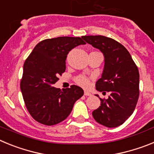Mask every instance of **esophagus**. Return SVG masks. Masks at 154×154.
I'll return each mask as SVG.
<instances>
[{
	"mask_svg": "<svg viewBox=\"0 0 154 154\" xmlns=\"http://www.w3.org/2000/svg\"><path fill=\"white\" fill-rule=\"evenodd\" d=\"M84 95H85V96H92V94H91L89 92H87V91H85V92H84Z\"/></svg>",
	"mask_w": 154,
	"mask_h": 154,
	"instance_id": "34e87169",
	"label": "esophagus"
}]
</instances>
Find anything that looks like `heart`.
<instances>
[{
    "instance_id": "1",
    "label": "heart",
    "mask_w": 154,
    "mask_h": 154,
    "mask_svg": "<svg viewBox=\"0 0 154 154\" xmlns=\"http://www.w3.org/2000/svg\"><path fill=\"white\" fill-rule=\"evenodd\" d=\"M77 84L82 87H88L89 85V80L84 75H80L75 79Z\"/></svg>"
}]
</instances>
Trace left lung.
<instances>
[{
  "mask_svg": "<svg viewBox=\"0 0 154 154\" xmlns=\"http://www.w3.org/2000/svg\"><path fill=\"white\" fill-rule=\"evenodd\" d=\"M82 38L104 55V69L96 87L99 92L110 94L108 99L99 98L101 104L92 112V116L103 126L117 127L133 114L137 106L140 95L138 68L126 48L114 39L102 35Z\"/></svg>",
  "mask_w": 154,
  "mask_h": 154,
  "instance_id": "left-lung-1",
  "label": "left lung"
}]
</instances>
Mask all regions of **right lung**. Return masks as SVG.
I'll return each instance as SVG.
<instances>
[{
  "label": "right lung",
  "instance_id": "1",
  "mask_svg": "<svg viewBox=\"0 0 154 154\" xmlns=\"http://www.w3.org/2000/svg\"><path fill=\"white\" fill-rule=\"evenodd\" d=\"M85 44L79 37L45 39L34 48L25 60L21 90L28 112L37 122L47 126L61 123L83 96V89L77 85L62 90L53 85L58 80V76L65 72L69 51Z\"/></svg>",
  "mask_w": 154,
  "mask_h": 154
}]
</instances>
